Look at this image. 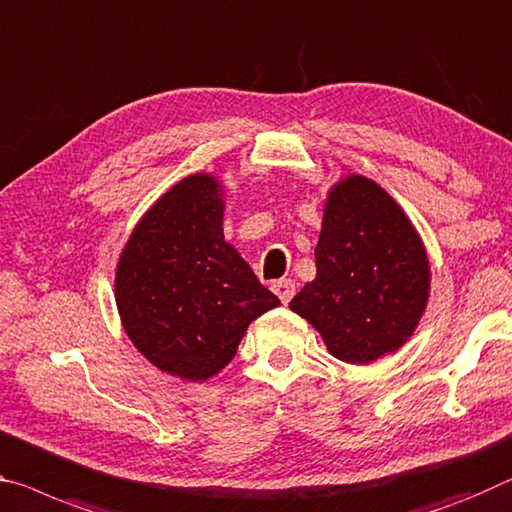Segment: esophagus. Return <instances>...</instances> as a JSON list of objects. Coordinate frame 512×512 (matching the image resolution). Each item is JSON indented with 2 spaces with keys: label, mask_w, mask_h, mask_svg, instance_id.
<instances>
[{
  "label": "esophagus",
  "mask_w": 512,
  "mask_h": 512,
  "mask_svg": "<svg viewBox=\"0 0 512 512\" xmlns=\"http://www.w3.org/2000/svg\"><path fill=\"white\" fill-rule=\"evenodd\" d=\"M271 289H273V294L282 300V305H287L296 294V282L289 280V278H282V280H275Z\"/></svg>",
  "instance_id": "34e87169"
}]
</instances>
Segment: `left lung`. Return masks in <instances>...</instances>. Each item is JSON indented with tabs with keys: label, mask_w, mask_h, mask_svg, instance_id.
<instances>
[{
	"label": "left lung",
	"mask_w": 512,
	"mask_h": 512,
	"mask_svg": "<svg viewBox=\"0 0 512 512\" xmlns=\"http://www.w3.org/2000/svg\"><path fill=\"white\" fill-rule=\"evenodd\" d=\"M314 257L316 278L289 307L328 351L348 364L399 351L426 310L431 269L394 198L369 177H344L328 193Z\"/></svg>",
	"instance_id": "left-lung-1"
}]
</instances>
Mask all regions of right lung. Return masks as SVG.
Wrapping results in <instances>:
<instances>
[{"instance_id": "obj_1", "label": "right lung", "mask_w": 512, "mask_h": 512, "mask_svg": "<svg viewBox=\"0 0 512 512\" xmlns=\"http://www.w3.org/2000/svg\"><path fill=\"white\" fill-rule=\"evenodd\" d=\"M116 303L132 344L184 380L216 376L250 321L280 300L223 237V189L196 173L134 227L116 269Z\"/></svg>"}]
</instances>
